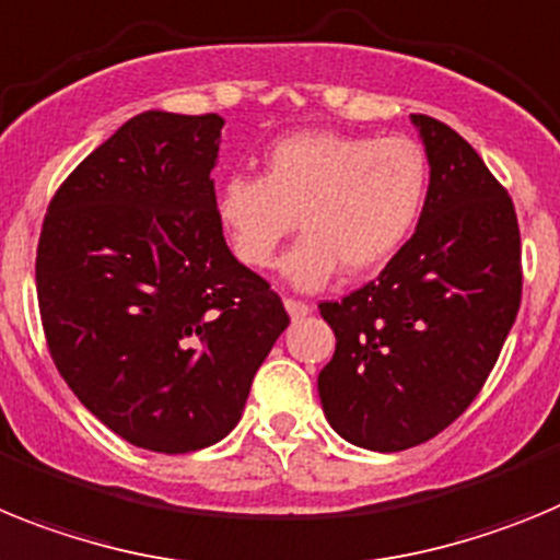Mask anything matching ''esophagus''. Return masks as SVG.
I'll list each match as a JSON object with an SVG mask.
<instances>
[{
    "label": "esophagus",
    "mask_w": 560,
    "mask_h": 560,
    "mask_svg": "<svg viewBox=\"0 0 560 560\" xmlns=\"http://www.w3.org/2000/svg\"><path fill=\"white\" fill-rule=\"evenodd\" d=\"M284 310L290 313V318L293 320H299V318H304V315L313 313V307H310V304H304V301H295V299H284Z\"/></svg>",
    "instance_id": "1"
}]
</instances>
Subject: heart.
<instances>
[{"instance_id":"1","label":"heart","mask_w":560,"mask_h":560,"mask_svg":"<svg viewBox=\"0 0 560 560\" xmlns=\"http://www.w3.org/2000/svg\"><path fill=\"white\" fill-rule=\"evenodd\" d=\"M428 194V158L417 140L295 132L270 145L265 177L236 174L217 194L233 256L250 270L276 265L301 222L304 240L281 273L315 293L347 267L372 273L415 231Z\"/></svg>"}]
</instances>
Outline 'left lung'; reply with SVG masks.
I'll list each match as a JSON object with an SVG mask.
<instances>
[{
  "instance_id": "left-lung-1",
  "label": "left lung",
  "mask_w": 560,
  "mask_h": 560,
  "mask_svg": "<svg viewBox=\"0 0 560 560\" xmlns=\"http://www.w3.org/2000/svg\"><path fill=\"white\" fill-rule=\"evenodd\" d=\"M411 124L431 168L415 236L377 281L318 307L338 340L318 374L324 417L383 454L431 440L474 402L522 304L513 199L451 126Z\"/></svg>"
}]
</instances>
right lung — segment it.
<instances>
[{"instance_id": "right-lung-1", "label": "right lung", "mask_w": 560, "mask_h": 560, "mask_svg": "<svg viewBox=\"0 0 560 560\" xmlns=\"http://www.w3.org/2000/svg\"><path fill=\"white\" fill-rule=\"evenodd\" d=\"M220 115L149 109L47 208L36 293L72 395L138 448L188 454L233 431L290 318L228 247L211 172Z\"/></svg>"}]
</instances>
